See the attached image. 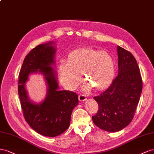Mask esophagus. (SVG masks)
<instances>
[{"label":"esophagus","instance_id":"esophagus-1","mask_svg":"<svg viewBox=\"0 0 154 154\" xmlns=\"http://www.w3.org/2000/svg\"><path fill=\"white\" fill-rule=\"evenodd\" d=\"M79 99L81 102L85 101V100H86V96L85 95L81 94V95H79Z\"/></svg>","mask_w":154,"mask_h":154}]
</instances>
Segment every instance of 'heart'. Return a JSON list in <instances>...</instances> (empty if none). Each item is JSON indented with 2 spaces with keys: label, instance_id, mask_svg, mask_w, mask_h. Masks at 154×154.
Instances as JSON below:
<instances>
[{
  "label": "heart",
  "instance_id": "1",
  "mask_svg": "<svg viewBox=\"0 0 154 154\" xmlns=\"http://www.w3.org/2000/svg\"><path fill=\"white\" fill-rule=\"evenodd\" d=\"M115 63L108 53L92 48H82L73 51L68 55L67 64L60 66L59 72L64 85L73 89L81 81L83 72L88 84L86 88L94 87L103 90L112 82L115 75Z\"/></svg>",
  "mask_w": 154,
  "mask_h": 154
}]
</instances>
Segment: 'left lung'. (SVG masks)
Listing matches in <instances>:
<instances>
[{"label":"left lung","instance_id":"obj_1","mask_svg":"<svg viewBox=\"0 0 154 154\" xmlns=\"http://www.w3.org/2000/svg\"><path fill=\"white\" fill-rule=\"evenodd\" d=\"M118 75L111 85L94 99L99 105L92 117L94 123L103 130L116 132L132 121L143 88L139 68L134 55L117 46Z\"/></svg>","mask_w":154,"mask_h":154}]
</instances>
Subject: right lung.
Instances as JSON below:
<instances>
[{
	"mask_svg": "<svg viewBox=\"0 0 154 154\" xmlns=\"http://www.w3.org/2000/svg\"><path fill=\"white\" fill-rule=\"evenodd\" d=\"M53 44L39 45L31 50L19 75L18 93L25 120L36 132L47 137H56L68 128L72 111L79 103L75 92L58 90L56 72L51 67L55 63ZM37 72L43 74L48 85L46 98L39 104L30 100L25 88L29 75Z\"/></svg>",
	"mask_w": 154,
	"mask_h": 154,
	"instance_id": "1",
	"label": "right lung"
}]
</instances>
